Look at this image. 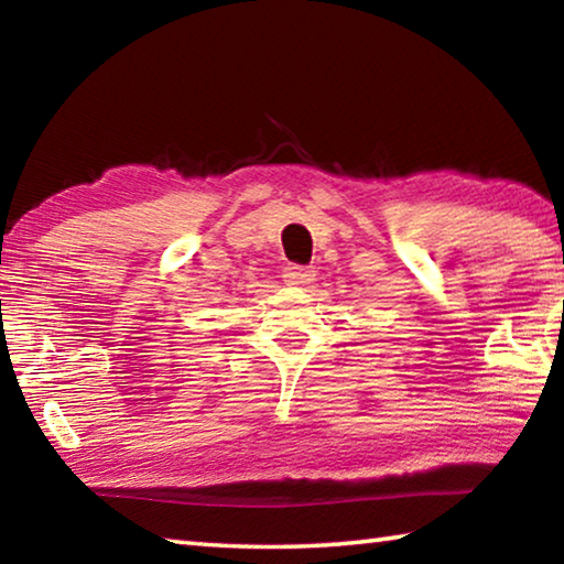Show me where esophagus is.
Returning <instances> with one entry per match:
<instances>
[{"instance_id": "obj_1", "label": "esophagus", "mask_w": 564, "mask_h": 564, "mask_svg": "<svg viewBox=\"0 0 564 564\" xmlns=\"http://www.w3.org/2000/svg\"><path fill=\"white\" fill-rule=\"evenodd\" d=\"M313 279H316V271L305 269V265H285L283 269V281L289 285H308Z\"/></svg>"}]
</instances>
